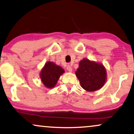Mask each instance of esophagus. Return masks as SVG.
Wrapping results in <instances>:
<instances>
[{"label": "esophagus", "mask_w": 134, "mask_h": 134, "mask_svg": "<svg viewBox=\"0 0 134 134\" xmlns=\"http://www.w3.org/2000/svg\"><path fill=\"white\" fill-rule=\"evenodd\" d=\"M66 69H67V70L68 71V72H72V67H71V65H68V66L66 67Z\"/></svg>", "instance_id": "1"}]
</instances>
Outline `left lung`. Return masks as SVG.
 Masks as SVG:
<instances>
[{"mask_svg":"<svg viewBox=\"0 0 134 134\" xmlns=\"http://www.w3.org/2000/svg\"><path fill=\"white\" fill-rule=\"evenodd\" d=\"M76 75L81 87L90 92L100 89L107 81L105 66L102 63L86 58L80 61Z\"/></svg>","mask_w":134,"mask_h":134,"instance_id":"left-lung-1","label":"left lung"}]
</instances>
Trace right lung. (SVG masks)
<instances>
[{
  "label": "right lung",
  "instance_id": "right-lung-1",
  "mask_svg": "<svg viewBox=\"0 0 134 134\" xmlns=\"http://www.w3.org/2000/svg\"><path fill=\"white\" fill-rule=\"evenodd\" d=\"M65 72L63 68L52 62H47L40 73L42 83L47 88H53L60 77Z\"/></svg>",
  "mask_w": 134,
  "mask_h": 134
}]
</instances>
